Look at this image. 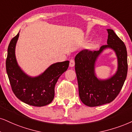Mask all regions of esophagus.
I'll return each mask as SVG.
<instances>
[{
    "label": "esophagus",
    "mask_w": 132,
    "mask_h": 132,
    "mask_svg": "<svg viewBox=\"0 0 132 132\" xmlns=\"http://www.w3.org/2000/svg\"><path fill=\"white\" fill-rule=\"evenodd\" d=\"M75 66V61L74 59H71L69 61V66L70 67H74Z\"/></svg>",
    "instance_id": "34e87169"
}]
</instances>
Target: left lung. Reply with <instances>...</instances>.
Here are the masks:
<instances>
[{"label":"left lung","mask_w":132,"mask_h":132,"mask_svg":"<svg viewBox=\"0 0 132 132\" xmlns=\"http://www.w3.org/2000/svg\"><path fill=\"white\" fill-rule=\"evenodd\" d=\"M107 44L99 51L84 49L75 57V70L81 101L86 105L97 106L112 102L121 91L127 74V53L126 45L111 29H107ZM110 48L118 58V71L106 80L98 79L94 72L96 58L103 50Z\"/></svg>","instance_id":"1"}]
</instances>
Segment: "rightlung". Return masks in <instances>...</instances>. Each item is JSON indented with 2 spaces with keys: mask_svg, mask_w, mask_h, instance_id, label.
I'll return each mask as SVG.
<instances>
[{
  "mask_svg": "<svg viewBox=\"0 0 132 132\" xmlns=\"http://www.w3.org/2000/svg\"><path fill=\"white\" fill-rule=\"evenodd\" d=\"M19 33L12 38L8 47L6 69L11 89L22 102L35 106L49 104L54 98L55 86L61 75L68 69L69 61L52 64L42 74L31 77L22 71L15 56V47Z\"/></svg>",
  "mask_w": 132,
  "mask_h": 132,
  "instance_id": "add662e5",
  "label": "right lung"
}]
</instances>
